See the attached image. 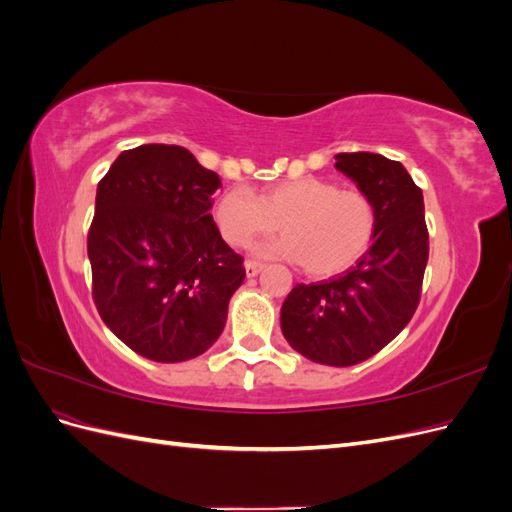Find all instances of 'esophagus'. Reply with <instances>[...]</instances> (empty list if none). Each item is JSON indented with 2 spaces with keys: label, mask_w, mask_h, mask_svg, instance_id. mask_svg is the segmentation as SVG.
<instances>
[{
  "label": "esophagus",
  "mask_w": 512,
  "mask_h": 512,
  "mask_svg": "<svg viewBox=\"0 0 512 512\" xmlns=\"http://www.w3.org/2000/svg\"><path fill=\"white\" fill-rule=\"evenodd\" d=\"M262 262H258V260H245V275L247 277H256L260 271H262Z\"/></svg>",
  "instance_id": "34e87169"
}]
</instances>
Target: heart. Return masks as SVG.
Listing matches in <instances>:
<instances>
[{
  "mask_svg": "<svg viewBox=\"0 0 512 512\" xmlns=\"http://www.w3.org/2000/svg\"><path fill=\"white\" fill-rule=\"evenodd\" d=\"M213 220L220 235L239 247L282 224L286 235L260 252L301 262L314 277H329L350 269L369 250L378 211L363 190L339 188L324 177H299L275 183L260 196L232 185L215 200Z\"/></svg>",
  "mask_w": 512,
  "mask_h": 512,
  "instance_id": "1",
  "label": "heart"
}]
</instances>
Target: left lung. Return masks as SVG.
I'll return each mask as SVG.
<instances>
[{
	"label": "left lung",
	"mask_w": 512,
	"mask_h": 512,
	"mask_svg": "<svg viewBox=\"0 0 512 512\" xmlns=\"http://www.w3.org/2000/svg\"><path fill=\"white\" fill-rule=\"evenodd\" d=\"M335 158V168L374 200L376 237L342 275L290 290L282 305V333L305 359L348 367L380 352L414 316L429 232L423 192L399 162L369 151Z\"/></svg>",
	"instance_id": "left-lung-1"
}]
</instances>
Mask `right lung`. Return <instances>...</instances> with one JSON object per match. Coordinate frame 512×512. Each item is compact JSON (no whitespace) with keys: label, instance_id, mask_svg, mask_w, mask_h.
<instances>
[{"label":"right lung","instance_id":"1","mask_svg":"<svg viewBox=\"0 0 512 512\" xmlns=\"http://www.w3.org/2000/svg\"><path fill=\"white\" fill-rule=\"evenodd\" d=\"M220 185L179 145L123 151L98 183L91 294L106 327L145 359L190 361L224 331L245 269L209 213Z\"/></svg>","mask_w":512,"mask_h":512}]
</instances>
